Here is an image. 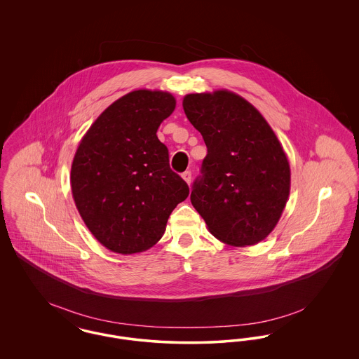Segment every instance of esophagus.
I'll list each match as a JSON object with an SVG mask.
<instances>
[{
    "label": "esophagus",
    "mask_w": 359,
    "mask_h": 359,
    "mask_svg": "<svg viewBox=\"0 0 359 359\" xmlns=\"http://www.w3.org/2000/svg\"><path fill=\"white\" fill-rule=\"evenodd\" d=\"M182 177L186 180V183H187V184H191V177H192V173H191V171L183 172V173H182Z\"/></svg>",
    "instance_id": "34e87169"
}]
</instances>
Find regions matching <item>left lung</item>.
Instances as JSON below:
<instances>
[{"label":"left lung","mask_w":359,"mask_h":359,"mask_svg":"<svg viewBox=\"0 0 359 359\" xmlns=\"http://www.w3.org/2000/svg\"><path fill=\"white\" fill-rule=\"evenodd\" d=\"M183 109L207 147L191 203L214 237L256 245L273 230L290 196L280 141L256 107L231 91L188 94Z\"/></svg>","instance_id":"8db88e82"}]
</instances>
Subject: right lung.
Wrapping results in <instances>:
<instances>
[{
	"label": "right lung",
	"mask_w": 359,
	"mask_h": 359,
	"mask_svg": "<svg viewBox=\"0 0 359 359\" xmlns=\"http://www.w3.org/2000/svg\"><path fill=\"white\" fill-rule=\"evenodd\" d=\"M175 106L170 93L132 91L103 111L76 149L75 205L93 236L114 253L152 248L173 208L187 199V183L172 171L168 148L156 136Z\"/></svg>",
	"instance_id": "1"
}]
</instances>
